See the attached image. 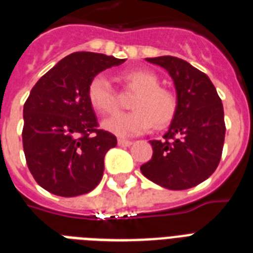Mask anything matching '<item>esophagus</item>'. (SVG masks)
I'll use <instances>...</instances> for the list:
<instances>
[{
  "label": "esophagus",
  "mask_w": 253,
  "mask_h": 253,
  "mask_svg": "<svg viewBox=\"0 0 253 253\" xmlns=\"http://www.w3.org/2000/svg\"><path fill=\"white\" fill-rule=\"evenodd\" d=\"M132 144L131 140H126V139H118V146L121 147H128Z\"/></svg>",
  "instance_id": "obj_1"
}]
</instances>
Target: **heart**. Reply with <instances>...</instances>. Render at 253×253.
Listing matches in <instances>:
<instances>
[{
	"label": "heart",
	"mask_w": 253,
	"mask_h": 253,
	"mask_svg": "<svg viewBox=\"0 0 253 253\" xmlns=\"http://www.w3.org/2000/svg\"><path fill=\"white\" fill-rule=\"evenodd\" d=\"M121 79L136 91L130 105L134 110L119 113L103 121L105 130L127 138L150 131L154 123L158 127H164L172 121L177 109L176 97L168 89L159 86V79L155 73L146 69H128L121 75ZM87 99L90 106L101 115L111 114L118 107L110 81L102 73L93 77L89 83Z\"/></svg>",
	"instance_id": "obj_1"
}]
</instances>
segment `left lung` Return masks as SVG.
Segmentation results:
<instances>
[{
  "mask_svg": "<svg viewBox=\"0 0 253 253\" xmlns=\"http://www.w3.org/2000/svg\"><path fill=\"white\" fill-rule=\"evenodd\" d=\"M172 77L177 109L163 140H150L154 155L140 170L155 184L184 190L208 180L223 150V105L206 75L174 56L147 57Z\"/></svg>",
  "mask_w": 253,
  "mask_h": 253,
  "instance_id": "8db88e82",
  "label": "left lung"
}]
</instances>
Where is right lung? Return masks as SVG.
Segmentation results:
<instances>
[{
  "label": "right lung",
  "instance_id": "1",
  "mask_svg": "<svg viewBox=\"0 0 253 253\" xmlns=\"http://www.w3.org/2000/svg\"><path fill=\"white\" fill-rule=\"evenodd\" d=\"M125 61L103 53H71L30 91L23 106V151L30 172L47 192L76 197L99 184L105 155L117 138L97 128L87 86L99 72Z\"/></svg>",
  "mask_w": 253,
  "mask_h": 253
}]
</instances>
